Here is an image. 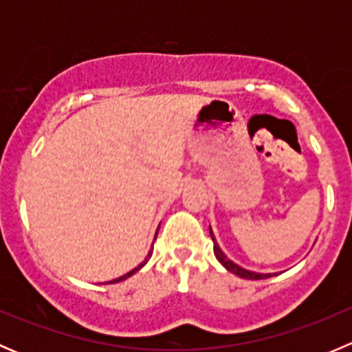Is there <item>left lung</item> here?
<instances>
[{
  "label": "left lung",
  "instance_id": "obj_1",
  "mask_svg": "<svg viewBox=\"0 0 352 352\" xmlns=\"http://www.w3.org/2000/svg\"><path fill=\"white\" fill-rule=\"evenodd\" d=\"M209 235H211L212 243H214V247H212V248H214V255H216V258H218V261L221 262L223 267L228 269L230 272H233V274H236V276H239V278H243V279H267V278H272V276H274V274H261V272L247 271V269H243V267H240V265H236L235 262L230 261V258L226 257L225 254H223V250H221V248H219L218 242H216L214 235H212L211 226H209Z\"/></svg>",
  "mask_w": 352,
  "mask_h": 352
}]
</instances>
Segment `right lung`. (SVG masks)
<instances>
[{"instance_id":"right-lung-1","label":"right lung","mask_w":352,"mask_h":352,"mask_svg":"<svg viewBox=\"0 0 352 352\" xmlns=\"http://www.w3.org/2000/svg\"><path fill=\"white\" fill-rule=\"evenodd\" d=\"M151 254H153V250H150V252H148L146 258H144V261H143V262H141V264H140V265H138V267H134V269H133V271H131V272H127V274L120 276V278L113 279V281H110V283H119V281H124V279H127V278H129V276H133V274H134V272H138V271H140V269H141V267H143V265H144V264H146V262H148V258H150V257H151Z\"/></svg>"}]
</instances>
